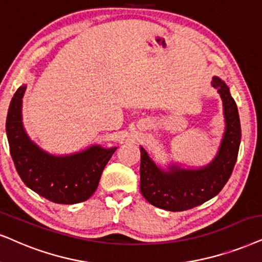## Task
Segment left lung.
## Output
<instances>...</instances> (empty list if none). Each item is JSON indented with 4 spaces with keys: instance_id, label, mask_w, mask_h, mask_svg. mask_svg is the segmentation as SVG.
Here are the masks:
<instances>
[{
    "instance_id": "1",
    "label": "left lung",
    "mask_w": 262,
    "mask_h": 262,
    "mask_svg": "<svg viewBox=\"0 0 262 262\" xmlns=\"http://www.w3.org/2000/svg\"><path fill=\"white\" fill-rule=\"evenodd\" d=\"M223 99L225 133L213 162L200 169H183L173 165L165 171L158 168L140 147V191L148 203L161 209L183 211L203 204L223 190L236 164L241 144V122L236 101L219 77L211 82Z\"/></svg>"
}]
</instances>
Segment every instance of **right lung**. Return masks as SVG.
Segmentation results:
<instances>
[{"mask_svg": "<svg viewBox=\"0 0 262 262\" xmlns=\"http://www.w3.org/2000/svg\"><path fill=\"white\" fill-rule=\"evenodd\" d=\"M26 85L15 92L9 105L6 132L13 162L24 184L39 196L59 204L87 201L97 190L105 165L117 147L99 145L69 156H53L25 133L21 104Z\"/></svg>", "mask_w": 262, "mask_h": 262, "instance_id": "obj_1", "label": "right lung"}]
</instances>
